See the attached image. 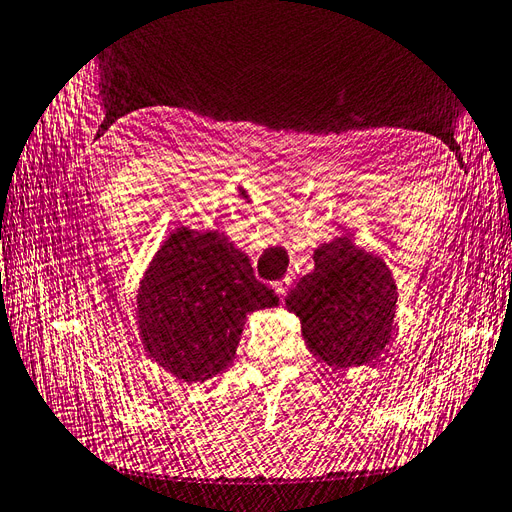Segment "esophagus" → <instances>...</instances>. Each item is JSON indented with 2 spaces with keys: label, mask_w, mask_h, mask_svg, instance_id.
<instances>
[{
  "label": "esophagus",
  "mask_w": 512,
  "mask_h": 512,
  "mask_svg": "<svg viewBox=\"0 0 512 512\" xmlns=\"http://www.w3.org/2000/svg\"><path fill=\"white\" fill-rule=\"evenodd\" d=\"M272 287H274L276 294H279V296L283 298V296H287V291H289V287H291V279H281V281H274V283H272Z\"/></svg>",
  "instance_id": "1"
}]
</instances>
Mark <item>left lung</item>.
Wrapping results in <instances>:
<instances>
[{
    "label": "left lung",
    "instance_id": "8db88e82",
    "mask_svg": "<svg viewBox=\"0 0 512 512\" xmlns=\"http://www.w3.org/2000/svg\"><path fill=\"white\" fill-rule=\"evenodd\" d=\"M315 270L287 294L306 347L330 367L371 362L392 337L397 285L379 257L349 238L321 244Z\"/></svg>",
    "mask_w": 512,
    "mask_h": 512
}]
</instances>
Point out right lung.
I'll return each instance as SVG.
<instances>
[{
	"label": "right lung",
	"instance_id": "right-lung-1",
	"mask_svg": "<svg viewBox=\"0 0 512 512\" xmlns=\"http://www.w3.org/2000/svg\"><path fill=\"white\" fill-rule=\"evenodd\" d=\"M279 304L223 233L178 229L145 272L137 306L148 354L182 382L223 373L248 313Z\"/></svg>",
	"mask_w": 512,
	"mask_h": 512
}]
</instances>
